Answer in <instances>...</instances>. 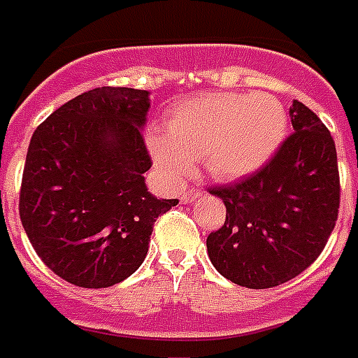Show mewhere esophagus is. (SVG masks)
<instances>
[{
	"mask_svg": "<svg viewBox=\"0 0 358 358\" xmlns=\"http://www.w3.org/2000/svg\"><path fill=\"white\" fill-rule=\"evenodd\" d=\"M199 196H201V191L187 189L182 193V196H180V202H182V204H191V202H195Z\"/></svg>",
	"mask_w": 358,
	"mask_h": 358,
	"instance_id": "34e87169",
	"label": "esophagus"
}]
</instances>
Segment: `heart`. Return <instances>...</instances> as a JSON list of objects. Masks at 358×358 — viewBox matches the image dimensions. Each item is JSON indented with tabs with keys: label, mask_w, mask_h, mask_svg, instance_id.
I'll return each mask as SVG.
<instances>
[{
	"label": "heart",
	"mask_w": 358,
	"mask_h": 358,
	"mask_svg": "<svg viewBox=\"0 0 358 358\" xmlns=\"http://www.w3.org/2000/svg\"><path fill=\"white\" fill-rule=\"evenodd\" d=\"M288 134L282 102L267 92H215L176 108L167 134L148 135L159 173L173 184L204 165L217 182H234L266 167Z\"/></svg>",
	"instance_id": "obj_1"
}]
</instances>
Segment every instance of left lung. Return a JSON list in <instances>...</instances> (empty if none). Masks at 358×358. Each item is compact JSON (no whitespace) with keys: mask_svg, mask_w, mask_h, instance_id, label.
<instances>
[{"mask_svg":"<svg viewBox=\"0 0 358 358\" xmlns=\"http://www.w3.org/2000/svg\"><path fill=\"white\" fill-rule=\"evenodd\" d=\"M294 131L273 159L234 185L213 187L227 221L206 239L224 278L264 289L303 273L327 243L340 206L336 146L314 111L294 100Z\"/></svg>","mask_w":358,"mask_h":358,"instance_id":"1","label":"left lung"}]
</instances>
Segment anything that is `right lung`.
Wrapping results in <instances>:
<instances>
[{
    "instance_id": "obj_1",
    "label": "right lung",
    "mask_w": 358,
    "mask_h": 358,
    "mask_svg": "<svg viewBox=\"0 0 358 358\" xmlns=\"http://www.w3.org/2000/svg\"><path fill=\"white\" fill-rule=\"evenodd\" d=\"M148 109V91L98 87L31 137L20 219L41 260L74 286L109 288L137 271L156 219L178 204L146 189Z\"/></svg>"
}]
</instances>
